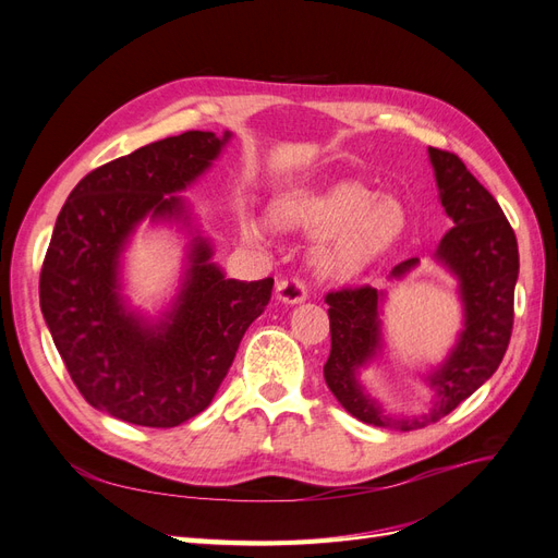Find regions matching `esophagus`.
I'll return each instance as SVG.
<instances>
[{
	"instance_id": "1",
	"label": "esophagus",
	"mask_w": 558,
	"mask_h": 558,
	"mask_svg": "<svg viewBox=\"0 0 558 558\" xmlns=\"http://www.w3.org/2000/svg\"><path fill=\"white\" fill-rule=\"evenodd\" d=\"M275 298L283 305H300V302L307 300V289L300 279H283L277 283Z\"/></svg>"
}]
</instances>
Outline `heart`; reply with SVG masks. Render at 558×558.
I'll list each match as a JSON object with an SVG mask.
<instances>
[{"instance_id": "1", "label": "heart", "mask_w": 558, "mask_h": 558, "mask_svg": "<svg viewBox=\"0 0 558 558\" xmlns=\"http://www.w3.org/2000/svg\"><path fill=\"white\" fill-rule=\"evenodd\" d=\"M283 230L316 234L310 251L314 272L347 279L363 272L391 248L408 226V214L391 195H375L361 181L342 179L320 189L283 195L272 207ZM242 234L251 242L265 238L260 218L244 214Z\"/></svg>"}]
</instances>
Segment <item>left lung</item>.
Wrapping results in <instances>:
<instances>
[{
	"mask_svg": "<svg viewBox=\"0 0 558 558\" xmlns=\"http://www.w3.org/2000/svg\"><path fill=\"white\" fill-rule=\"evenodd\" d=\"M428 158L440 202L453 221V228L437 244L433 260L459 281L463 328L447 359L424 375L433 391L426 412H386L361 381V369L384 353L381 316L386 291L363 286L326 295L330 307L326 384L351 416L377 428L416 430L447 416L496 373L512 335L514 286L519 277L514 230L494 195L468 172L459 156L428 148ZM416 265L418 258L396 265L391 279H404Z\"/></svg>",
	"mask_w": 558,
	"mask_h": 558,
	"instance_id": "left-lung-1",
	"label": "left lung"
}]
</instances>
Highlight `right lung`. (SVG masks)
Listing matches in <instances>:
<instances>
[{
	"label": "right lung",
	"instance_id": "1",
	"mask_svg": "<svg viewBox=\"0 0 558 558\" xmlns=\"http://www.w3.org/2000/svg\"><path fill=\"white\" fill-rule=\"evenodd\" d=\"M232 132H183L142 146L83 177L66 197L39 279L56 349L95 410L134 426L174 428L209 408L272 279H226L183 193ZM190 238L178 295L146 317L122 293V258L144 221Z\"/></svg>",
	"mask_w": 558,
	"mask_h": 558
}]
</instances>
